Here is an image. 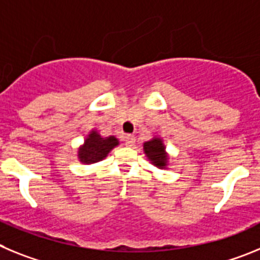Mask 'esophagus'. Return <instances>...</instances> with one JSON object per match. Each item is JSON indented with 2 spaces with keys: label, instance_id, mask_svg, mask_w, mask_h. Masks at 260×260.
<instances>
[{
  "label": "esophagus",
  "instance_id": "34e87169",
  "mask_svg": "<svg viewBox=\"0 0 260 260\" xmlns=\"http://www.w3.org/2000/svg\"><path fill=\"white\" fill-rule=\"evenodd\" d=\"M124 141H125V145H127V146H133L136 142V137L132 135H127V136H124Z\"/></svg>",
  "mask_w": 260,
  "mask_h": 260
}]
</instances>
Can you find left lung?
I'll return each instance as SVG.
<instances>
[{
    "label": "left lung",
    "instance_id": "obj_1",
    "mask_svg": "<svg viewBox=\"0 0 260 260\" xmlns=\"http://www.w3.org/2000/svg\"><path fill=\"white\" fill-rule=\"evenodd\" d=\"M144 151L146 154L147 159L150 160L151 165L158 168H165L168 162V155L166 153V147L162 139L154 137L150 141H146L144 144Z\"/></svg>",
    "mask_w": 260,
    "mask_h": 260
}]
</instances>
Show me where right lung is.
<instances>
[{
	"label": "right lung",
	"mask_w": 260,
	"mask_h": 260,
	"mask_svg": "<svg viewBox=\"0 0 260 260\" xmlns=\"http://www.w3.org/2000/svg\"><path fill=\"white\" fill-rule=\"evenodd\" d=\"M119 141L116 137L110 136V137H101L97 131L93 129L88 135L84 144L79 147L78 156L79 160L85 165H92L97 163L107 156V154L113 150L114 147L118 146Z\"/></svg>",
	"instance_id": "add662e5"
}]
</instances>
